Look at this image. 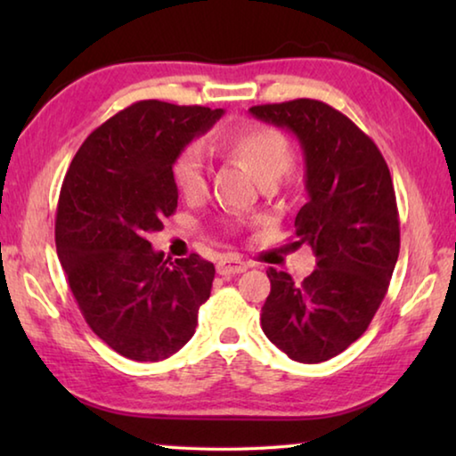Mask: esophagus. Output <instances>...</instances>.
<instances>
[{"instance_id": "1", "label": "esophagus", "mask_w": 456, "mask_h": 456, "mask_svg": "<svg viewBox=\"0 0 456 456\" xmlns=\"http://www.w3.org/2000/svg\"><path fill=\"white\" fill-rule=\"evenodd\" d=\"M245 269H247V264L241 259H221L217 264L219 275H237V273H243Z\"/></svg>"}]
</instances>
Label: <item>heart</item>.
Here are the masks:
<instances>
[{"mask_svg":"<svg viewBox=\"0 0 456 456\" xmlns=\"http://www.w3.org/2000/svg\"><path fill=\"white\" fill-rule=\"evenodd\" d=\"M221 151L241 163L259 184L272 187L291 168V146L280 130L243 125L221 138ZM173 181L184 199H199L207 191V167L199 146L189 144L173 160Z\"/></svg>","mask_w":456,"mask_h":456,"instance_id":"1","label":"heart"}]
</instances>
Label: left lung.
Returning <instances> with one entry per match:
<instances>
[{
	"label": "left lung",
	"instance_id": "left-lung-1",
	"mask_svg": "<svg viewBox=\"0 0 456 456\" xmlns=\"http://www.w3.org/2000/svg\"><path fill=\"white\" fill-rule=\"evenodd\" d=\"M249 112L302 146L307 203L293 247L310 245L318 264L302 283L269 267L261 328L291 360L318 364L364 334L388 291L400 251L392 176L372 138L326 102L297 98Z\"/></svg>",
	"mask_w": 456,
	"mask_h": 456
}]
</instances>
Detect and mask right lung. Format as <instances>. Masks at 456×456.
<instances>
[{"mask_svg": "<svg viewBox=\"0 0 456 456\" xmlns=\"http://www.w3.org/2000/svg\"><path fill=\"white\" fill-rule=\"evenodd\" d=\"M223 108L141 100L108 118L72 159L56 213V249L92 331L120 356L159 362L195 334L215 265L165 257L146 237L176 211L173 160Z\"/></svg>", "mask_w": 456, "mask_h": 456, "instance_id": "add662e5", "label": "right lung"}]
</instances>
